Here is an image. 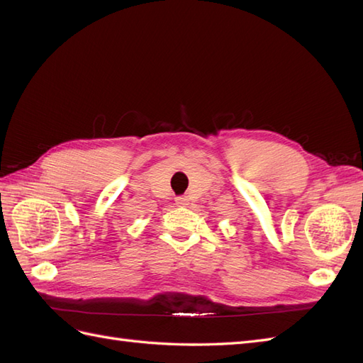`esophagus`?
<instances>
[{
  "mask_svg": "<svg viewBox=\"0 0 363 363\" xmlns=\"http://www.w3.org/2000/svg\"><path fill=\"white\" fill-rule=\"evenodd\" d=\"M188 196H184V195H180V196H177V199H175V203H177V206H182V207H184V206H188Z\"/></svg>",
  "mask_w": 363,
  "mask_h": 363,
  "instance_id": "esophagus-1",
  "label": "esophagus"
}]
</instances>
